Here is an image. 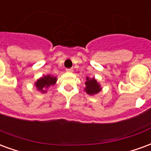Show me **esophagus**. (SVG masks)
Returning <instances> with one entry per match:
<instances>
[{
    "mask_svg": "<svg viewBox=\"0 0 151 151\" xmlns=\"http://www.w3.org/2000/svg\"><path fill=\"white\" fill-rule=\"evenodd\" d=\"M73 71V69H66V72H68V73H72Z\"/></svg>",
    "mask_w": 151,
    "mask_h": 151,
    "instance_id": "34e87169",
    "label": "esophagus"
}]
</instances>
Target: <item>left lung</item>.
Segmentation results:
<instances>
[{
    "label": "left lung",
    "instance_id": "obj_1",
    "mask_svg": "<svg viewBox=\"0 0 151 151\" xmlns=\"http://www.w3.org/2000/svg\"><path fill=\"white\" fill-rule=\"evenodd\" d=\"M85 85L86 87L84 88V91L90 95H97L102 91L101 85L95 78H90L89 77H86Z\"/></svg>",
    "mask_w": 151,
    "mask_h": 151
}]
</instances>
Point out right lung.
<instances>
[{
  "label": "right lung",
  "mask_w": 151,
  "mask_h": 151,
  "mask_svg": "<svg viewBox=\"0 0 151 151\" xmlns=\"http://www.w3.org/2000/svg\"><path fill=\"white\" fill-rule=\"evenodd\" d=\"M57 81V78L55 76H52L47 74L46 76H43L38 79L36 82H35V86L39 91L41 93H46L47 92V89L49 88L51 86H54Z\"/></svg>",
  "instance_id": "obj_1"
}]
</instances>
